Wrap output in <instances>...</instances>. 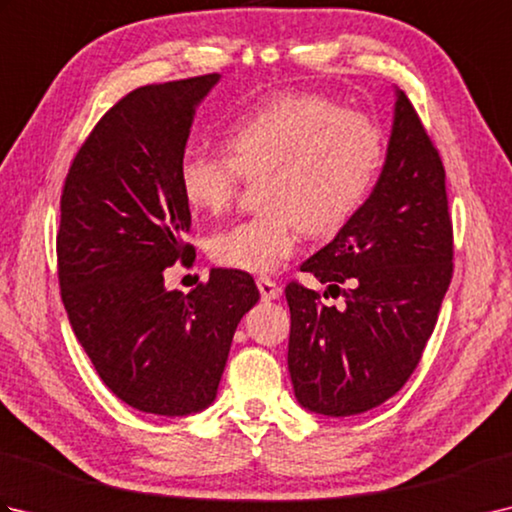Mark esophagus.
<instances>
[{"mask_svg":"<svg viewBox=\"0 0 512 512\" xmlns=\"http://www.w3.org/2000/svg\"><path fill=\"white\" fill-rule=\"evenodd\" d=\"M257 288H259V295H262V299H277L281 295V286L277 284L275 279L270 277H259L257 279Z\"/></svg>","mask_w":512,"mask_h":512,"instance_id":"1","label":"esophagus"}]
</instances>
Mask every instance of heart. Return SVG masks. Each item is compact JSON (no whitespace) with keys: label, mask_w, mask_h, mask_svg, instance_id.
I'll use <instances>...</instances> for the list:
<instances>
[{"label":"heart","mask_w":512,"mask_h":512,"mask_svg":"<svg viewBox=\"0 0 512 512\" xmlns=\"http://www.w3.org/2000/svg\"><path fill=\"white\" fill-rule=\"evenodd\" d=\"M226 151L189 147L178 162L182 198L222 213L246 178L257 180L264 213L217 231L209 250L220 266L270 273L295 255L303 228L334 235L363 209L383 167L374 118L312 92H281L239 112Z\"/></svg>","instance_id":"obj_1"}]
</instances>
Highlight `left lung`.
Listing matches in <instances>:
<instances>
[{
    "instance_id": "left-lung-1",
    "label": "left lung",
    "mask_w": 512,
    "mask_h": 512,
    "mask_svg": "<svg viewBox=\"0 0 512 512\" xmlns=\"http://www.w3.org/2000/svg\"><path fill=\"white\" fill-rule=\"evenodd\" d=\"M396 96L372 195L301 266L330 288L350 284L345 306H325L299 281L286 286L292 387L303 407L323 416H356L398 394L420 363L453 277L447 173L409 96Z\"/></svg>"
}]
</instances>
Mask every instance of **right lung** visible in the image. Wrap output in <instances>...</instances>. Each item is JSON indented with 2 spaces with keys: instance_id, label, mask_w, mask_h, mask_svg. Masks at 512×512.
<instances>
[{
  "instance_id": "obj_1",
  "label": "right lung",
  "mask_w": 512,
  "mask_h": 512,
  "mask_svg": "<svg viewBox=\"0 0 512 512\" xmlns=\"http://www.w3.org/2000/svg\"><path fill=\"white\" fill-rule=\"evenodd\" d=\"M220 74L145 85L103 114L61 191L57 268L65 312L103 383L129 407L187 416L215 400L237 323L259 290L211 270L189 295L162 270L195 257L178 184L198 105Z\"/></svg>"
}]
</instances>
